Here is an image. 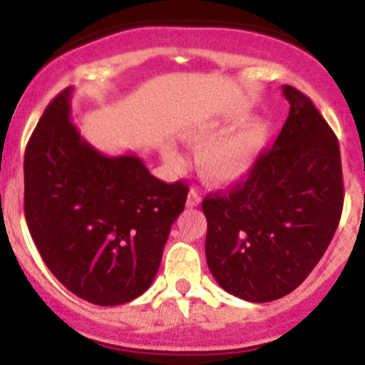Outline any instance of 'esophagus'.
<instances>
[{
    "mask_svg": "<svg viewBox=\"0 0 365 365\" xmlns=\"http://www.w3.org/2000/svg\"><path fill=\"white\" fill-rule=\"evenodd\" d=\"M201 205V193H199V190L192 188L188 193V201H186V206L188 208H193V206H199Z\"/></svg>",
    "mask_w": 365,
    "mask_h": 365,
    "instance_id": "1",
    "label": "esophagus"
}]
</instances>
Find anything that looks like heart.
I'll use <instances>...</instances> for the list:
<instances>
[{"instance_id":"1","label":"heart","mask_w":365,"mask_h":365,"mask_svg":"<svg viewBox=\"0 0 365 365\" xmlns=\"http://www.w3.org/2000/svg\"><path fill=\"white\" fill-rule=\"evenodd\" d=\"M235 118H221L201 124L188 133V143L201 148L197 166L201 175L215 185H230L252 172L270 137V125L263 118H252L237 125ZM166 159L177 163L179 155L168 148Z\"/></svg>"}]
</instances>
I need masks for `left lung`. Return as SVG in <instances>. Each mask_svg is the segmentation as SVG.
Here are the masks:
<instances>
[{
    "label": "left lung",
    "instance_id": "left-lung-1",
    "mask_svg": "<svg viewBox=\"0 0 365 365\" xmlns=\"http://www.w3.org/2000/svg\"><path fill=\"white\" fill-rule=\"evenodd\" d=\"M289 117L247 180L202 201L206 263L215 282L252 303L292 292L338 228L344 182L338 138L309 96L283 86Z\"/></svg>",
    "mask_w": 365,
    "mask_h": 365
}]
</instances>
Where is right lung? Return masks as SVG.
<instances>
[{
	"mask_svg": "<svg viewBox=\"0 0 365 365\" xmlns=\"http://www.w3.org/2000/svg\"><path fill=\"white\" fill-rule=\"evenodd\" d=\"M71 95L47 106L25 150V219L67 291L122 305L150 289L188 186L159 180L135 153H100L71 122Z\"/></svg>",
	"mask_w": 365,
	"mask_h": 365,
	"instance_id": "add662e5",
	"label": "right lung"
}]
</instances>
